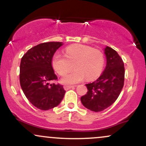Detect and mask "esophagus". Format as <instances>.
Instances as JSON below:
<instances>
[{"instance_id": "34e87169", "label": "esophagus", "mask_w": 146, "mask_h": 146, "mask_svg": "<svg viewBox=\"0 0 146 146\" xmlns=\"http://www.w3.org/2000/svg\"><path fill=\"white\" fill-rule=\"evenodd\" d=\"M75 86H71V85H65V86H64V88L66 90H67L68 89H71V88H74Z\"/></svg>"}]
</instances>
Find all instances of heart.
I'll use <instances>...</instances> for the list:
<instances>
[{
	"label": "heart",
	"mask_w": 146,
	"mask_h": 146,
	"mask_svg": "<svg viewBox=\"0 0 146 146\" xmlns=\"http://www.w3.org/2000/svg\"><path fill=\"white\" fill-rule=\"evenodd\" d=\"M105 58L100 50L84 44H72L65 48L64 56L56 53L51 60L52 67L58 74L64 76L71 70H75L62 79V82L73 84L98 78L104 66Z\"/></svg>",
	"instance_id": "1"
}]
</instances>
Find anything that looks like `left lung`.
Instances as JSON below:
<instances>
[{"instance_id": "left-lung-1", "label": "left lung", "mask_w": 146, "mask_h": 146, "mask_svg": "<svg viewBox=\"0 0 146 146\" xmlns=\"http://www.w3.org/2000/svg\"><path fill=\"white\" fill-rule=\"evenodd\" d=\"M107 64L101 76L93 82L87 84V93L82 96L84 106L94 112L108 108L117 100L124 84L125 68L123 62L117 52L106 46L105 48Z\"/></svg>"}]
</instances>
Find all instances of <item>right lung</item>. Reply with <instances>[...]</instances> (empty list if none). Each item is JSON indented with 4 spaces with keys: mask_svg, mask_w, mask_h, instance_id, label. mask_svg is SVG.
Listing matches in <instances>:
<instances>
[{
    "mask_svg": "<svg viewBox=\"0 0 146 146\" xmlns=\"http://www.w3.org/2000/svg\"><path fill=\"white\" fill-rule=\"evenodd\" d=\"M62 44L60 42L41 43L28 50L21 59V88L27 100L40 110L58 106L66 93L62 85L54 83L58 77L51 65L55 52Z\"/></svg>",
    "mask_w": 146,
    "mask_h": 146,
    "instance_id": "add662e5",
    "label": "right lung"
}]
</instances>
